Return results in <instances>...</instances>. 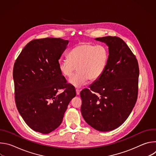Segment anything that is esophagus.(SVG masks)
Masks as SVG:
<instances>
[{
  "label": "esophagus",
  "instance_id": "esophagus-1",
  "mask_svg": "<svg viewBox=\"0 0 156 156\" xmlns=\"http://www.w3.org/2000/svg\"><path fill=\"white\" fill-rule=\"evenodd\" d=\"M81 90H79V89H76V93L77 95H79L80 94V93Z\"/></svg>",
  "mask_w": 156,
  "mask_h": 156
}]
</instances>
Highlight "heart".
Segmentation results:
<instances>
[{"label":"heart","instance_id":"1","mask_svg":"<svg viewBox=\"0 0 156 156\" xmlns=\"http://www.w3.org/2000/svg\"><path fill=\"white\" fill-rule=\"evenodd\" d=\"M108 62V54L102 46L81 42L69 52V58L58 61L61 74L69 78L78 70V72L70 78L69 82L75 87H81L88 80L95 81L104 72Z\"/></svg>","mask_w":156,"mask_h":156}]
</instances>
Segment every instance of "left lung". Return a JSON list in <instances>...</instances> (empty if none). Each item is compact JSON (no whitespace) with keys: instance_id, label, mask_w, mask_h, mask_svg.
Returning <instances> with one entry per match:
<instances>
[{"instance_id":"8db88e82","label":"left lung","mask_w":156,"mask_h":156,"mask_svg":"<svg viewBox=\"0 0 156 156\" xmlns=\"http://www.w3.org/2000/svg\"><path fill=\"white\" fill-rule=\"evenodd\" d=\"M108 47V62L101 76L80 93L81 112L86 122L100 131L122 125L138 96L139 67L136 57L120 37L95 39Z\"/></svg>"}]
</instances>
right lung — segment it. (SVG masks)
<instances>
[{"instance_id": "right-lung-1", "label": "right lung", "mask_w": 156, "mask_h": 156, "mask_svg": "<svg viewBox=\"0 0 156 156\" xmlns=\"http://www.w3.org/2000/svg\"><path fill=\"white\" fill-rule=\"evenodd\" d=\"M69 41L61 38L31 41L23 48L13 67L15 102L32 129L48 134L62 123L75 88L66 83L58 69V60ZM64 88L60 94L58 92Z\"/></svg>"}]
</instances>
